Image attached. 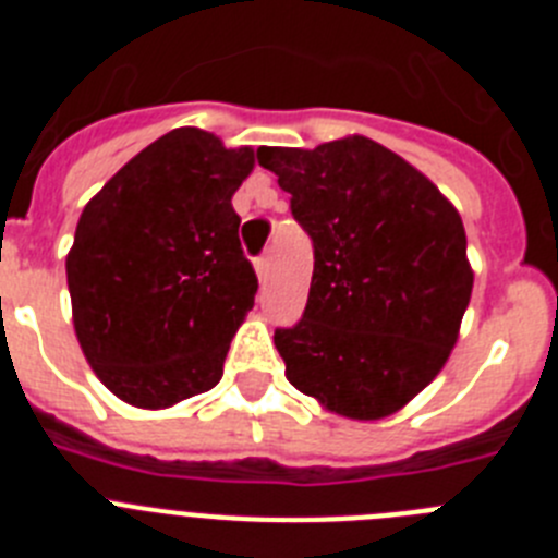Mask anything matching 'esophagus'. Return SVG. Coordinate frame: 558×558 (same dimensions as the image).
Masks as SVG:
<instances>
[{"label": "esophagus", "mask_w": 558, "mask_h": 558, "mask_svg": "<svg viewBox=\"0 0 558 558\" xmlns=\"http://www.w3.org/2000/svg\"><path fill=\"white\" fill-rule=\"evenodd\" d=\"M256 276H259V282H268L270 279V256H259L256 259Z\"/></svg>", "instance_id": "1"}]
</instances>
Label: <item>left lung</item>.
Returning <instances> with one entry per match:
<instances>
[{"instance_id":"left-lung-1","label":"left lung","mask_w":558,"mask_h":558,"mask_svg":"<svg viewBox=\"0 0 558 558\" xmlns=\"http://www.w3.org/2000/svg\"><path fill=\"white\" fill-rule=\"evenodd\" d=\"M313 240L302 322L276 329L290 386L377 422L436 379L472 295L466 231L425 172L366 136L259 147Z\"/></svg>"}]
</instances>
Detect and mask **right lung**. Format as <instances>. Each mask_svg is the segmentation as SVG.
I'll return each instance as SVG.
<instances>
[{
  "label": "right lung",
  "instance_id": "obj_1",
  "mask_svg": "<svg viewBox=\"0 0 558 558\" xmlns=\"http://www.w3.org/2000/svg\"><path fill=\"white\" fill-rule=\"evenodd\" d=\"M254 147L175 128L88 201L66 254L77 343L122 402L161 411L215 388L254 307L231 198Z\"/></svg>",
  "mask_w": 558,
  "mask_h": 558
}]
</instances>
